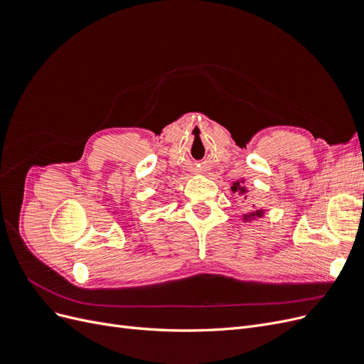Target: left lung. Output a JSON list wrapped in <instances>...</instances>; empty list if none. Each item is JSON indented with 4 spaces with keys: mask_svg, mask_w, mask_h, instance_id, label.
Segmentation results:
<instances>
[{
    "mask_svg": "<svg viewBox=\"0 0 364 364\" xmlns=\"http://www.w3.org/2000/svg\"><path fill=\"white\" fill-rule=\"evenodd\" d=\"M232 191H234V193H237V191H240V193H245L246 190L243 188V186L240 185V182H235V183H234V186H232ZM253 215L261 217V215H262V211H255V213L250 214V215H246V220H247V218H250V217H253Z\"/></svg>",
    "mask_w": 364,
    "mask_h": 364,
    "instance_id": "1",
    "label": "left lung"
}]
</instances>
